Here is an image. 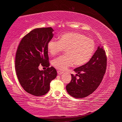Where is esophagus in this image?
Instances as JSON below:
<instances>
[{
  "label": "esophagus",
  "mask_w": 122,
  "mask_h": 122,
  "mask_svg": "<svg viewBox=\"0 0 122 122\" xmlns=\"http://www.w3.org/2000/svg\"><path fill=\"white\" fill-rule=\"evenodd\" d=\"M57 74H58L59 75H61V74H63V72L60 71H57Z\"/></svg>",
  "instance_id": "esophagus-1"
}]
</instances>
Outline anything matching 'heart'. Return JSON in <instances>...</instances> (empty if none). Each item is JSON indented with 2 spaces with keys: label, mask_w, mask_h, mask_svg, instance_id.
<instances>
[{
  "label": "heart",
  "mask_w": 122,
  "mask_h": 122,
  "mask_svg": "<svg viewBox=\"0 0 122 122\" xmlns=\"http://www.w3.org/2000/svg\"><path fill=\"white\" fill-rule=\"evenodd\" d=\"M67 49V54L53 60L52 65L60 71H65L75 62L76 66L85 65L92 56L95 49L94 40L78 33H66L60 40L51 39L47 44L51 55H55Z\"/></svg>",
  "instance_id": "obj_1"
}]
</instances>
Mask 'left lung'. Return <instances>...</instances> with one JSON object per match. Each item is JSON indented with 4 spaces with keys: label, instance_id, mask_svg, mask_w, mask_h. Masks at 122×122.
I'll return each instance as SVG.
<instances>
[{
    "label": "left lung",
    "instance_id": "8db88e82",
    "mask_svg": "<svg viewBox=\"0 0 122 122\" xmlns=\"http://www.w3.org/2000/svg\"><path fill=\"white\" fill-rule=\"evenodd\" d=\"M107 68V56L103 47L99 46L89 61L74 70L76 76L71 75V82L66 86L70 95L75 98H83L92 94L102 81Z\"/></svg>",
    "mask_w": 122,
    "mask_h": 122
}]
</instances>
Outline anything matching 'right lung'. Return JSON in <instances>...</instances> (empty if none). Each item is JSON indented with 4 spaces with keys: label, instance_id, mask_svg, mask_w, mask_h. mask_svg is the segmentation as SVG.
Wrapping results in <instances>:
<instances>
[{
    "label": "right lung",
    "instance_id": "1",
    "mask_svg": "<svg viewBox=\"0 0 122 122\" xmlns=\"http://www.w3.org/2000/svg\"><path fill=\"white\" fill-rule=\"evenodd\" d=\"M51 27L36 28L20 41L16 53L15 68L20 84L28 93L43 96L50 89V83L57 76L53 67H49L47 44L53 37ZM41 64L47 68L40 71Z\"/></svg>",
    "mask_w": 122,
    "mask_h": 122
}]
</instances>
